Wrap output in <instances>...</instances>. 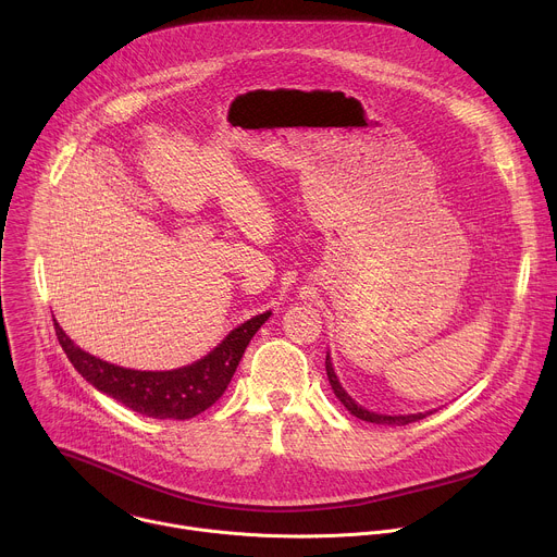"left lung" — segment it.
<instances>
[{
    "label": "left lung",
    "mask_w": 557,
    "mask_h": 557,
    "mask_svg": "<svg viewBox=\"0 0 557 557\" xmlns=\"http://www.w3.org/2000/svg\"><path fill=\"white\" fill-rule=\"evenodd\" d=\"M326 374H329L331 387H333V392H335L337 399L344 404V408H346L352 417H357V419H361V421H368V423H387V425H408V423H414V421L425 419V414H410V417H383V414H374V412L363 410L361 406H357V404L350 399V396L346 394V389L339 385L337 374H335V370H333V363H331V357H329V355H326Z\"/></svg>",
    "instance_id": "left-lung-1"
}]
</instances>
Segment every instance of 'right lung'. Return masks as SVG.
<instances>
[{"mask_svg": "<svg viewBox=\"0 0 557 557\" xmlns=\"http://www.w3.org/2000/svg\"><path fill=\"white\" fill-rule=\"evenodd\" d=\"M269 317V310L264 314L251 317L249 322L231 331L226 339L205 359L170 372H140L119 368L74 346L57 322L54 333L76 372L97 389L112 396L114 401L143 417L185 421L205 412L220 399L251 337Z\"/></svg>", "mask_w": 557, "mask_h": 557, "instance_id": "obj_1", "label": "right lung"}]
</instances>
